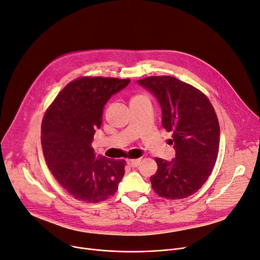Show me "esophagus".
<instances>
[{"label":"esophagus","instance_id":"1","mask_svg":"<svg viewBox=\"0 0 260 260\" xmlns=\"http://www.w3.org/2000/svg\"><path fill=\"white\" fill-rule=\"evenodd\" d=\"M140 161H141V159H128V160H127V164H128L131 167H133V168H136V167L139 166Z\"/></svg>","mask_w":260,"mask_h":260}]
</instances>
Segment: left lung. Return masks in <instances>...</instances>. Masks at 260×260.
Here are the masks:
<instances>
[{
  "instance_id": "obj_1",
  "label": "left lung",
  "mask_w": 260,
  "mask_h": 260,
  "mask_svg": "<svg viewBox=\"0 0 260 260\" xmlns=\"http://www.w3.org/2000/svg\"><path fill=\"white\" fill-rule=\"evenodd\" d=\"M138 84L157 98L161 107V125L172 133L175 158H156L157 172L151 176L155 192L168 200L196 193L205 184L216 164L220 126L210 101L192 85L169 75L149 76Z\"/></svg>"
}]
</instances>
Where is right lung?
Masks as SVG:
<instances>
[{
  "instance_id": "1",
  "label": "right lung",
  "mask_w": 260,
  "mask_h": 260,
  "mask_svg": "<svg viewBox=\"0 0 260 260\" xmlns=\"http://www.w3.org/2000/svg\"><path fill=\"white\" fill-rule=\"evenodd\" d=\"M129 82L128 78L78 77L61 90L44 114V159L59 185L76 200L98 203L117 192L125 160L95 158L91 142L102 124L104 105Z\"/></svg>"
}]
</instances>
